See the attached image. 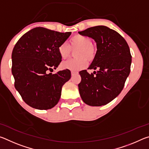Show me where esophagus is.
Masks as SVG:
<instances>
[{"label":"esophagus","instance_id":"1","mask_svg":"<svg viewBox=\"0 0 149 149\" xmlns=\"http://www.w3.org/2000/svg\"><path fill=\"white\" fill-rule=\"evenodd\" d=\"M77 72H75V71H72V76H74V75H75V74H77Z\"/></svg>","mask_w":149,"mask_h":149}]
</instances>
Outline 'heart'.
I'll return each instance as SVG.
<instances>
[{
  "label": "heart",
  "mask_w": 149,
  "mask_h": 149,
  "mask_svg": "<svg viewBox=\"0 0 149 149\" xmlns=\"http://www.w3.org/2000/svg\"><path fill=\"white\" fill-rule=\"evenodd\" d=\"M72 50L78 49L75 52V59H70L62 63L63 69L77 71L87 66V60L91 62L95 60L97 55V48L91 42V40L87 36L75 35L70 41V47L66 42H62L58 48L59 55L62 59H66L70 56Z\"/></svg>",
  "instance_id": "obj_1"
}]
</instances>
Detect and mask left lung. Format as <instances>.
Returning a JSON list of instances; mask_svg holds the SVG:
<instances>
[{
  "instance_id": "1",
  "label": "left lung",
  "mask_w": 149,
  "mask_h": 149,
  "mask_svg": "<svg viewBox=\"0 0 149 149\" xmlns=\"http://www.w3.org/2000/svg\"><path fill=\"white\" fill-rule=\"evenodd\" d=\"M79 33L91 37L97 47L95 58L88 68L97 72L91 74L86 70L79 72L80 96L89 106L105 105L114 99L124 87L132 64L130 47L122 35L107 26L89 27Z\"/></svg>"
}]
</instances>
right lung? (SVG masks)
<instances>
[{
  "label": "right lung",
  "instance_id": "right-lung-1",
  "mask_svg": "<svg viewBox=\"0 0 149 149\" xmlns=\"http://www.w3.org/2000/svg\"><path fill=\"white\" fill-rule=\"evenodd\" d=\"M71 33L35 27L15 45L12 54L14 86L30 107L47 110L58 102L62 87L71 77V72L66 69L54 74L49 72L61 62L58 48Z\"/></svg>",
  "mask_w": 149,
  "mask_h": 149
}]
</instances>
